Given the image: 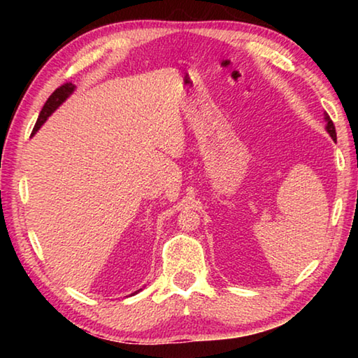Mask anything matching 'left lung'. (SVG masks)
I'll return each mask as SVG.
<instances>
[{"mask_svg": "<svg viewBox=\"0 0 358 358\" xmlns=\"http://www.w3.org/2000/svg\"><path fill=\"white\" fill-rule=\"evenodd\" d=\"M325 121H327V126H325L327 132H329V134L331 136L333 141H336V131H335V124H333V121L330 120L329 113H325Z\"/></svg>", "mask_w": 358, "mask_h": 358, "instance_id": "left-lung-1", "label": "left lung"}]
</instances>
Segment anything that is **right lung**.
Wrapping results in <instances>:
<instances>
[{"label":"right lung","mask_w":358,"mask_h":358,"mask_svg":"<svg viewBox=\"0 0 358 358\" xmlns=\"http://www.w3.org/2000/svg\"><path fill=\"white\" fill-rule=\"evenodd\" d=\"M76 90V85H72L71 82L69 83H64V85H62V87L59 88H57L55 92H53L52 94H50V98L47 99V102L44 104V107H42V110H41V113H39V118H38V121H36V124H34V128H33V134L34 132H38V129L41 128L42 124L45 123V120L50 117V115L57 110V108L63 104V102L69 98L71 96V93L74 92Z\"/></svg>","instance_id":"right-lung-1"}]
</instances>
